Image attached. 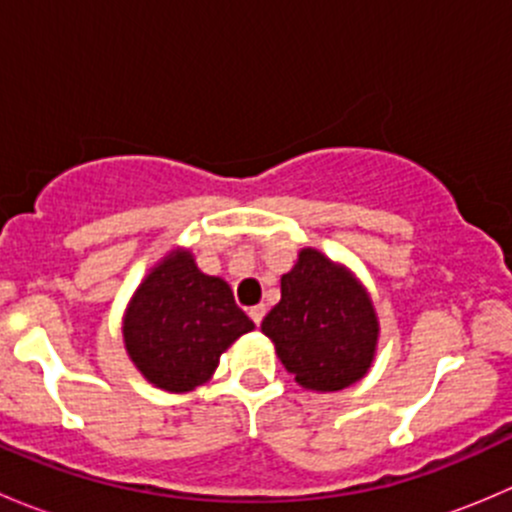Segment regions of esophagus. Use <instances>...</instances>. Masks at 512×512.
I'll return each instance as SVG.
<instances>
[{"mask_svg":"<svg viewBox=\"0 0 512 512\" xmlns=\"http://www.w3.org/2000/svg\"><path fill=\"white\" fill-rule=\"evenodd\" d=\"M247 314H250L252 322L260 324L262 317H265V304H255V307H250V312H247Z\"/></svg>","mask_w":512,"mask_h":512,"instance_id":"1","label":"esophagus"}]
</instances>
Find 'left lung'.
Instances as JSON below:
<instances>
[{
  "mask_svg": "<svg viewBox=\"0 0 512 512\" xmlns=\"http://www.w3.org/2000/svg\"><path fill=\"white\" fill-rule=\"evenodd\" d=\"M280 289L262 332L294 381L309 391H342L364 379L376 354L379 319L352 272L304 247Z\"/></svg>",
  "mask_w": 512,
  "mask_h": 512,
  "instance_id": "1",
  "label": "left lung"
}]
</instances>
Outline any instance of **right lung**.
I'll return each instance as SVG.
<instances>
[{"label":"right lung","instance_id":"obj_1","mask_svg":"<svg viewBox=\"0 0 512 512\" xmlns=\"http://www.w3.org/2000/svg\"><path fill=\"white\" fill-rule=\"evenodd\" d=\"M252 329L230 285L200 272L188 250H173L128 302L123 342L146 381L185 394L203 386L218 369L220 354Z\"/></svg>","mask_w":512,"mask_h":512}]
</instances>
